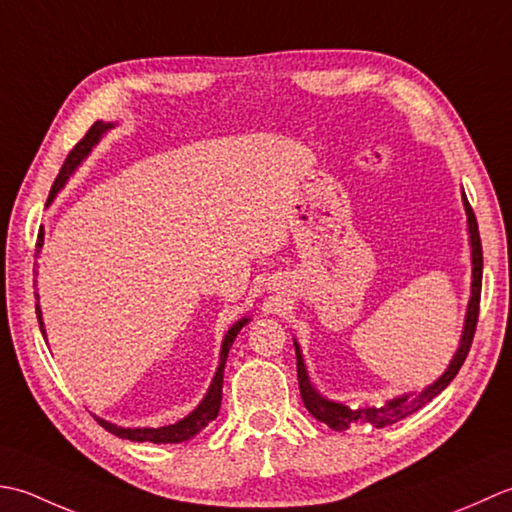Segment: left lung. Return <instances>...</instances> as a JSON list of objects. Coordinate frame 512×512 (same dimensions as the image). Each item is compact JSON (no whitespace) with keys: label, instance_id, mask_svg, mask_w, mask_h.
I'll return each mask as SVG.
<instances>
[{"label":"left lung","instance_id":"8db88e82","mask_svg":"<svg viewBox=\"0 0 512 512\" xmlns=\"http://www.w3.org/2000/svg\"><path fill=\"white\" fill-rule=\"evenodd\" d=\"M464 207L468 214V229H471V245H473V289H471V302H468V314H466V325H464V336L462 344L457 349L455 358L451 362V367L446 369L440 380L431 384L429 389H424L422 393L415 395H404V398H395L389 404L380 406V409H349V406L338 404V402H329L325 398H320L316 389L309 384L305 364H302L300 349L296 344V369H298V387L302 402H305L307 411L316 417V420L325 422L327 426L336 431H347L351 424H371L375 429H384V426H391L395 422L404 420L411 413L420 411L424 404H429L435 395H440L451 380L457 375V371L462 369V364L471 351V344L475 338V329H477V318H479V298H482V267H484V256H482V241H479V229H477V218L473 214L471 203L466 201L464 196Z\"/></svg>","mask_w":512,"mask_h":512}]
</instances>
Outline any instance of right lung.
<instances>
[{"label": "right lung", "instance_id": "1", "mask_svg": "<svg viewBox=\"0 0 512 512\" xmlns=\"http://www.w3.org/2000/svg\"><path fill=\"white\" fill-rule=\"evenodd\" d=\"M108 128H112V125H110V123H101V121H97L95 125H90V130L86 132V137H83V139L75 145V148L70 150V154L66 156L64 165H61L57 179H55V183H52V187H50L48 203L52 201V198H55V194L59 192V187L66 183L68 174L77 168L83 156H86V154L90 152L92 145H95V143L99 141L101 134L106 132ZM41 245H44V234H41V229H39V234H37V252L41 249ZM35 311H37V318H39V329H41V333H44V325H41V311H39V305H35ZM245 322H247V320L236 322V325L227 331V336H225V340H223V347H221V364H218V369H216V375H214V380H212L210 391H207L205 400H203L201 404H198L190 415L183 417L181 422L170 424V426H161V429H121V426H114V424H110V422H106V420H99V417H97V422H99L108 433L117 435V437H123V440H132V442L179 444V442L190 440V437H194L198 431L205 429V426L210 424L212 420H216L218 411H221L225 360H227L229 349H232V342H234V338H236V333L243 329Z\"/></svg>", "mask_w": 512, "mask_h": 512}]
</instances>
